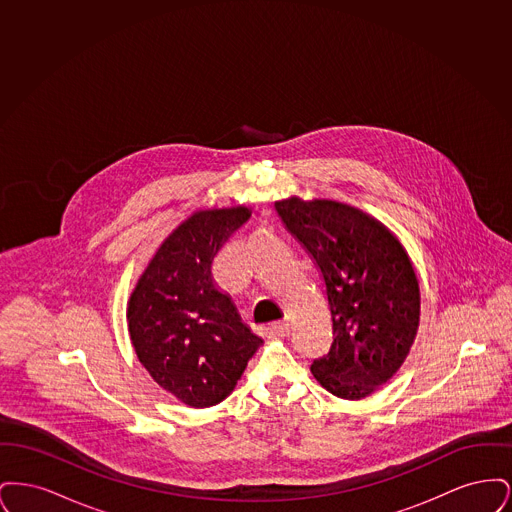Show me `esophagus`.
Masks as SVG:
<instances>
[{"label":"esophagus","mask_w":512,"mask_h":512,"mask_svg":"<svg viewBox=\"0 0 512 512\" xmlns=\"http://www.w3.org/2000/svg\"><path fill=\"white\" fill-rule=\"evenodd\" d=\"M288 332H290V324L288 322H272V324L265 326V334L267 336L282 338V336H288Z\"/></svg>","instance_id":"1"}]
</instances>
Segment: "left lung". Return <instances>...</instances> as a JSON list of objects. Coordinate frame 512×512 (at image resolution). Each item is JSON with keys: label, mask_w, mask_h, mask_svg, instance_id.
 I'll use <instances>...</instances> for the list:
<instances>
[{"label": "left lung", "mask_w": 512, "mask_h": 512, "mask_svg": "<svg viewBox=\"0 0 512 512\" xmlns=\"http://www.w3.org/2000/svg\"><path fill=\"white\" fill-rule=\"evenodd\" d=\"M320 268L332 313L330 351L311 365L322 388L361 399L403 365L420 318V290L401 244L378 220L336 201L274 203Z\"/></svg>", "instance_id": "left-lung-1"}]
</instances>
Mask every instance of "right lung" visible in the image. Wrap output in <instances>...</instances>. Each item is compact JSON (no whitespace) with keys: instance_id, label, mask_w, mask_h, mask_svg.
<instances>
[{"instance_id":"obj_1","label":"right lung","mask_w":512,"mask_h":512,"mask_svg":"<svg viewBox=\"0 0 512 512\" xmlns=\"http://www.w3.org/2000/svg\"><path fill=\"white\" fill-rule=\"evenodd\" d=\"M249 209L195 213L157 249L128 305V330L151 378L182 403H220L263 340L242 322L211 272Z\"/></svg>"}]
</instances>
